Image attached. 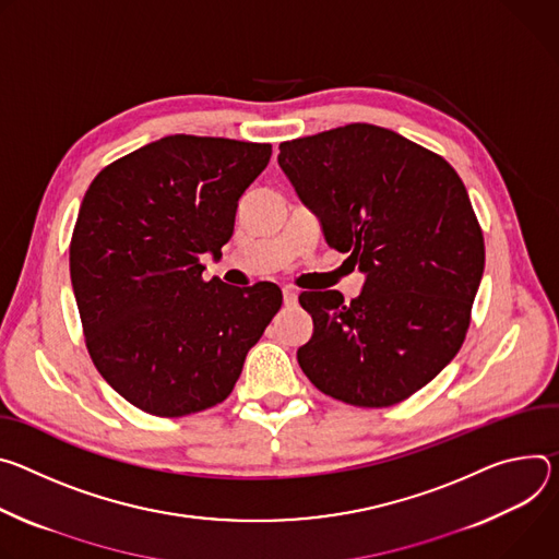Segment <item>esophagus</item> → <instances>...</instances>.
I'll use <instances>...</instances> for the list:
<instances>
[{"instance_id": "1", "label": "esophagus", "mask_w": 559, "mask_h": 559, "mask_svg": "<svg viewBox=\"0 0 559 559\" xmlns=\"http://www.w3.org/2000/svg\"><path fill=\"white\" fill-rule=\"evenodd\" d=\"M284 304L286 306H295L297 304V288H293V286H284Z\"/></svg>"}]
</instances>
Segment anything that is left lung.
Masks as SVG:
<instances>
[{"label": "left lung", "instance_id": "8db88e82", "mask_svg": "<svg viewBox=\"0 0 559 559\" xmlns=\"http://www.w3.org/2000/svg\"><path fill=\"white\" fill-rule=\"evenodd\" d=\"M282 170L326 241L366 273L361 295H299L316 331L297 350L324 395L386 408L462 348L484 273V235L455 168L389 129L346 123L280 144Z\"/></svg>", "mask_w": 559, "mask_h": 559}]
</instances>
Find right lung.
<instances>
[{
	"instance_id": "add662e5",
	"label": "right lung",
	"mask_w": 559,
	"mask_h": 559,
	"mask_svg": "<svg viewBox=\"0 0 559 559\" xmlns=\"http://www.w3.org/2000/svg\"><path fill=\"white\" fill-rule=\"evenodd\" d=\"M271 144L168 135L91 181L71 237V282L99 376L140 411L183 417L224 402L282 306L271 282L202 277Z\"/></svg>"
}]
</instances>
